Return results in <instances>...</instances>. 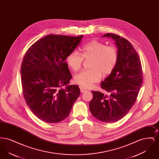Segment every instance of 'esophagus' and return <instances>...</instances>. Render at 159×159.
Instances as JSON below:
<instances>
[{"label":"esophagus","instance_id":"esophagus-1","mask_svg":"<svg viewBox=\"0 0 159 159\" xmlns=\"http://www.w3.org/2000/svg\"><path fill=\"white\" fill-rule=\"evenodd\" d=\"M80 92H81V93H83L84 92H85V91H86V88H83V87H80Z\"/></svg>","mask_w":159,"mask_h":159}]
</instances>
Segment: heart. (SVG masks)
Wrapping results in <instances>:
<instances>
[{"label": "heart", "instance_id": "b5f03b06", "mask_svg": "<svg viewBox=\"0 0 159 159\" xmlns=\"http://www.w3.org/2000/svg\"><path fill=\"white\" fill-rule=\"evenodd\" d=\"M83 58L92 60L89 66L91 70H84L76 75L74 80L80 86L89 88L99 81L102 75L107 76L113 71L118 60V53L114 46L92 40L81 48V55L76 51L68 53L66 62L73 71H77L82 67Z\"/></svg>", "mask_w": 159, "mask_h": 159}]
</instances>
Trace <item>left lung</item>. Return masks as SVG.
Returning a JSON list of instances; mask_svg holds the SVG:
<instances>
[{"label": "left lung", "instance_id": "obj_1", "mask_svg": "<svg viewBox=\"0 0 159 159\" xmlns=\"http://www.w3.org/2000/svg\"><path fill=\"white\" fill-rule=\"evenodd\" d=\"M103 37L114 40L118 60L113 71L101 83L109 95L92 91L89 109L96 119L111 123L120 120L134 105L143 83V71L139 57L128 40L113 33Z\"/></svg>", "mask_w": 159, "mask_h": 159}]
</instances>
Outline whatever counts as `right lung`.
Masks as SVG:
<instances>
[{
	"mask_svg": "<svg viewBox=\"0 0 159 159\" xmlns=\"http://www.w3.org/2000/svg\"><path fill=\"white\" fill-rule=\"evenodd\" d=\"M83 36L49 34L33 43L24 55L21 68L24 97L42 121L64 120L80 95L77 85H68L72 76L65 60Z\"/></svg>",
	"mask_w": 159,
	"mask_h": 159,
	"instance_id": "right-lung-1",
	"label": "right lung"
}]
</instances>
